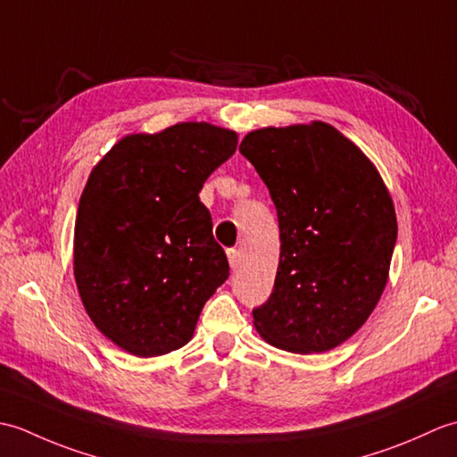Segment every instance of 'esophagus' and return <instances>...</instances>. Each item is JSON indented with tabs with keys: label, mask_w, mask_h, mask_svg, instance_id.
Instances as JSON below:
<instances>
[{
	"label": "esophagus",
	"mask_w": 457,
	"mask_h": 457,
	"mask_svg": "<svg viewBox=\"0 0 457 457\" xmlns=\"http://www.w3.org/2000/svg\"><path fill=\"white\" fill-rule=\"evenodd\" d=\"M228 259H229V267L231 269H237L241 265L239 249H228Z\"/></svg>",
	"instance_id": "34e87169"
}]
</instances>
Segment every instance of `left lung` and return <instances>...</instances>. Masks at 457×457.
<instances>
[{
  "label": "left lung",
  "mask_w": 457,
  "mask_h": 457,
  "mask_svg": "<svg viewBox=\"0 0 457 457\" xmlns=\"http://www.w3.org/2000/svg\"><path fill=\"white\" fill-rule=\"evenodd\" d=\"M239 151L267 184L280 231L273 293L253 308L257 332L293 353L328 352L383 295L393 200L371 161L322 121L251 131Z\"/></svg>",
  "instance_id": "8db88e82"
}]
</instances>
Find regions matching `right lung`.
<instances>
[{
  "label": "right lung",
  "mask_w": 457,
  "mask_h": 457,
  "mask_svg": "<svg viewBox=\"0 0 457 457\" xmlns=\"http://www.w3.org/2000/svg\"><path fill=\"white\" fill-rule=\"evenodd\" d=\"M237 147L210 123L128 135L96 164L74 228V277L86 312L137 357L190 342L206 300L229 277L200 190Z\"/></svg>",
  "instance_id": "obj_1"
}]
</instances>
